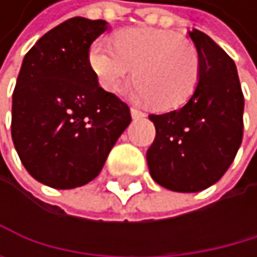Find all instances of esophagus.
Returning <instances> with one entry per match:
<instances>
[{
    "instance_id": "obj_1",
    "label": "esophagus",
    "mask_w": 257,
    "mask_h": 257,
    "mask_svg": "<svg viewBox=\"0 0 257 257\" xmlns=\"http://www.w3.org/2000/svg\"><path fill=\"white\" fill-rule=\"evenodd\" d=\"M131 117H133L134 120H139V118H143V117H146V114H145L143 111L137 109V107H131Z\"/></svg>"
}]
</instances>
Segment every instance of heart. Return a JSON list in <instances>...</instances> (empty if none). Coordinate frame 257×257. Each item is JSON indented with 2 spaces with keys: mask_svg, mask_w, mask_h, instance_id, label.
Returning a JSON list of instances; mask_svg holds the SVG:
<instances>
[{
  "mask_svg": "<svg viewBox=\"0 0 257 257\" xmlns=\"http://www.w3.org/2000/svg\"><path fill=\"white\" fill-rule=\"evenodd\" d=\"M89 63L103 89L114 92L133 72L127 97L154 104L160 111L183 106L197 89L200 58L196 47L176 32L154 27H133L115 35V46L97 41Z\"/></svg>",
  "mask_w": 257,
  "mask_h": 257,
  "instance_id": "1",
  "label": "heart"
}]
</instances>
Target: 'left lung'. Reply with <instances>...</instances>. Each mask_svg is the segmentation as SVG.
I'll return each mask as SVG.
<instances>
[{"label":"left lung","instance_id":"obj_1","mask_svg":"<svg viewBox=\"0 0 257 257\" xmlns=\"http://www.w3.org/2000/svg\"><path fill=\"white\" fill-rule=\"evenodd\" d=\"M200 58L193 97L177 111L150 115L156 139L146 153L151 177L177 193H197L220 180L243 134V95L234 61L208 35L188 32Z\"/></svg>","mask_w":257,"mask_h":257}]
</instances>
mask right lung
<instances>
[{
	"label": "right lung",
	"instance_id": "right-lung-1",
	"mask_svg": "<svg viewBox=\"0 0 257 257\" xmlns=\"http://www.w3.org/2000/svg\"><path fill=\"white\" fill-rule=\"evenodd\" d=\"M104 20L75 17L26 54L12 97V139L35 180L72 190L95 179L131 123L126 103L106 92L89 63Z\"/></svg>",
	"mask_w": 257,
	"mask_h": 257
}]
</instances>
